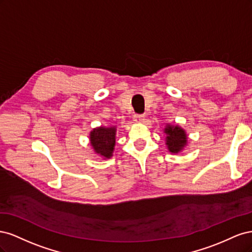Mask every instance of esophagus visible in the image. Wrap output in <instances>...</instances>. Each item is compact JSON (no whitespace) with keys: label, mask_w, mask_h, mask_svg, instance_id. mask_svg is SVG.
<instances>
[{"label":"esophagus","mask_w":252,"mask_h":252,"mask_svg":"<svg viewBox=\"0 0 252 252\" xmlns=\"http://www.w3.org/2000/svg\"><path fill=\"white\" fill-rule=\"evenodd\" d=\"M144 120H145V117L143 116V114H134L133 121L136 122V123H143Z\"/></svg>","instance_id":"34e87169"}]
</instances>
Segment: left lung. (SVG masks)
Returning a JSON list of instances; mask_svg holds the SVG:
<instances>
[{
	"instance_id": "8db88e82",
	"label": "left lung",
	"mask_w": 252,
	"mask_h": 252,
	"mask_svg": "<svg viewBox=\"0 0 252 252\" xmlns=\"http://www.w3.org/2000/svg\"><path fill=\"white\" fill-rule=\"evenodd\" d=\"M163 132L165 135V144L170 154H180L187 146L188 136L185 129L181 126L166 124Z\"/></svg>"
}]
</instances>
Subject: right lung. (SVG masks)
Here are the masks:
<instances>
[{
    "label": "right lung",
    "mask_w": 252,
    "mask_h": 252,
    "mask_svg": "<svg viewBox=\"0 0 252 252\" xmlns=\"http://www.w3.org/2000/svg\"><path fill=\"white\" fill-rule=\"evenodd\" d=\"M117 126H98L89 133V143L94 154L103 159H108L113 156L116 146Z\"/></svg>",
    "instance_id": "1"
}]
</instances>
